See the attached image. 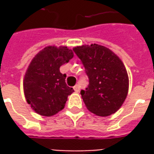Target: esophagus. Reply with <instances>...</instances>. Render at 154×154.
Returning <instances> with one entry per match:
<instances>
[{"mask_svg":"<svg viewBox=\"0 0 154 154\" xmlns=\"http://www.w3.org/2000/svg\"><path fill=\"white\" fill-rule=\"evenodd\" d=\"M74 88V91H76V92H78V91H80V88H79V85H76V86H75V87H73Z\"/></svg>","mask_w":154,"mask_h":154,"instance_id":"esophagus-1","label":"esophagus"}]
</instances>
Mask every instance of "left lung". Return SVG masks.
<instances>
[{
  "label": "left lung",
  "mask_w": 154,
  "mask_h": 154,
  "mask_svg": "<svg viewBox=\"0 0 154 154\" xmlns=\"http://www.w3.org/2000/svg\"><path fill=\"white\" fill-rule=\"evenodd\" d=\"M73 50L89 78L88 87L81 91L87 110L103 117L116 113L129 91V77L121 59L100 44H84Z\"/></svg>",
  "instance_id": "1"
}]
</instances>
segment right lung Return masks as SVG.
<instances>
[{"instance_id":"obj_1","label":"right lung","mask_w":154,"mask_h":154,"mask_svg":"<svg viewBox=\"0 0 154 154\" xmlns=\"http://www.w3.org/2000/svg\"><path fill=\"white\" fill-rule=\"evenodd\" d=\"M67 46H48L33 58L23 80L27 103L38 115L53 116L65 106L67 97L74 91L65 82L66 74L59 68L73 57Z\"/></svg>"}]
</instances>
